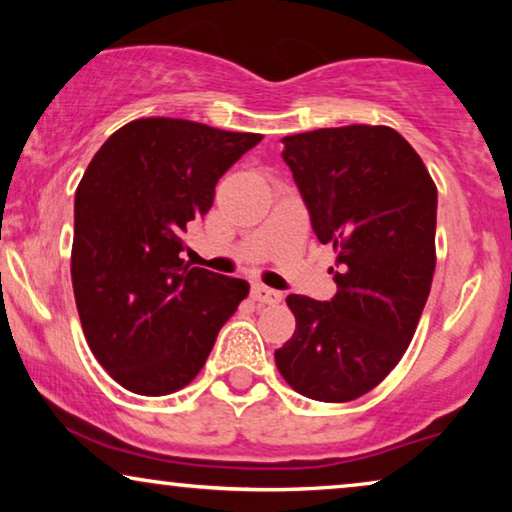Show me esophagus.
I'll return each mask as SVG.
<instances>
[{
  "mask_svg": "<svg viewBox=\"0 0 512 512\" xmlns=\"http://www.w3.org/2000/svg\"><path fill=\"white\" fill-rule=\"evenodd\" d=\"M251 296H254V300H258V303H263V305H277L279 300H282V293L270 289V286H265V284H254Z\"/></svg>",
  "mask_w": 512,
  "mask_h": 512,
  "instance_id": "obj_1",
  "label": "esophagus"
}]
</instances>
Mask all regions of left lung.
<instances>
[{
	"instance_id": "1",
	"label": "left lung",
	"mask_w": 512,
	"mask_h": 512,
	"mask_svg": "<svg viewBox=\"0 0 512 512\" xmlns=\"http://www.w3.org/2000/svg\"><path fill=\"white\" fill-rule=\"evenodd\" d=\"M314 235L338 251V293H291V340L275 352L298 394L354 401L408 349L436 270L438 191L417 151L387 125H345L282 139Z\"/></svg>"
}]
</instances>
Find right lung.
Listing matches in <instances>:
<instances>
[{"label": "right lung", "mask_w": 512, "mask_h": 512, "mask_svg": "<svg viewBox=\"0 0 512 512\" xmlns=\"http://www.w3.org/2000/svg\"><path fill=\"white\" fill-rule=\"evenodd\" d=\"M261 139L139 118L90 160L74 198V298L95 359L128 391L186 387L247 298L244 279L188 268L181 237L209 212L216 181Z\"/></svg>", "instance_id": "1"}]
</instances>
